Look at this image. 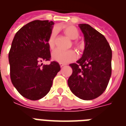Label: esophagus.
I'll return each instance as SVG.
<instances>
[{"label": "esophagus", "mask_w": 126, "mask_h": 126, "mask_svg": "<svg viewBox=\"0 0 126 126\" xmlns=\"http://www.w3.org/2000/svg\"><path fill=\"white\" fill-rule=\"evenodd\" d=\"M65 65H66V64H63V63H60V67H61V68H62V67H63V66H64Z\"/></svg>", "instance_id": "1"}]
</instances>
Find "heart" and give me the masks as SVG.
<instances>
[{
	"mask_svg": "<svg viewBox=\"0 0 126 126\" xmlns=\"http://www.w3.org/2000/svg\"><path fill=\"white\" fill-rule=\"evenodd\" d=\"M63 31H64V34L71 39L75 40L79 36V32L78 31V29L75 26H72V25L65 26L63 28ZM56 36V29L53 28L49 35L48 40H47L49 48L50 49H53L54 48ZM74 44L76 48H82V45L79 42H74ZM52 58L53 60H54L56 62L66 64V63H68V62H72L74 60H75L76 58V54L74 51L72 50L68 51H62L57 49V50L53 51V52L52 53Z\"/></svg>",
	"mask_w": 126,
	"mask_h": 126,
	"instance_id": "heart-1",
	"label": "heart"
}]
</instances>
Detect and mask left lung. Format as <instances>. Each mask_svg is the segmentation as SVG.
I'll return each instance as SVG.
<instances>
[{
	"mask_svg": "<svg viewBox=\"0 0 126 126\" xmlns=\"http://www.w3.org/2000/svg\"><path fill=\"white\" fill-rule=\"evenodd\" d=\"M78 26L84 34V50L76 63L70 64L72 74L68 84L78 98L93 100L102 95L108 84L112 52L104 35L87 24Z\"/></svg>",
	"mask_w": 126,
	"mask_h": 126,
	"instance_id": "8db88e82",
	"label": "left lung"
}]
</instances>
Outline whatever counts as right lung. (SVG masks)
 Instances as JSON below:
<instances>
[{
	"label": "right lung",
	"mask_w": 126,
	"mask_h": 126,
	"mask_svg": "<svg viewBox=\"0 0 126 126\" xmlns=\"http://www.w3.org/2000/svg\"><path fill=\"white\" fill-rule=\"evenodd\" d=\"M54 22L34 20L22 27L13 40L8 61L13 86L23 97L31 100L41 99L48 93L53 79L60 70V64L52 62L47 42Z\"/></svg>",
	"instance_id": "add662e5"
}]
</instances>
